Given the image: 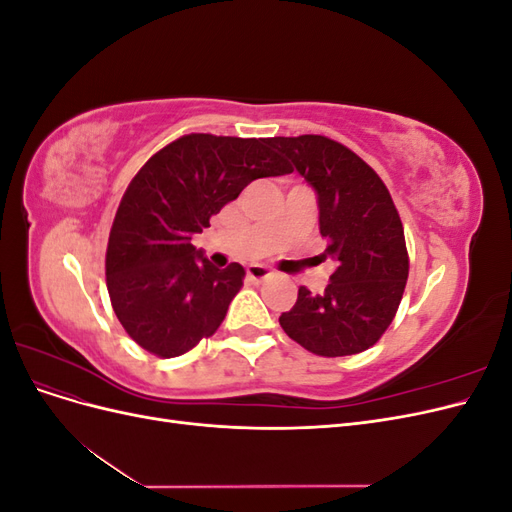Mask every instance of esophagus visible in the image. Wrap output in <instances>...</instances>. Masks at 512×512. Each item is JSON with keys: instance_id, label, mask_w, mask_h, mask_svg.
Masks as SVG:
<instances>
[{"instance_id": "1", "label": "esophagus", "mask_w": 512, "mask_h": 512, "mask_svg": "<svg viewBox=\"0 0 512 512\" xmlns=\"http://www.w3.org/2000/svg\"><path fill=\"white\" fill-rule=\"evenodd\" d=\"M269 275H271V271L267 267H262V265L247 267V277H250V280H254V282H265Z\"/></svg>"}]
</instances>
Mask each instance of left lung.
Here are the masks:
<instances>
[{"label":"left lung","mask_w":512,"mask_h":512,"mask_svg":"<svg viewBox=\"0 0 512 512\" xmlns=\"http://www.w3.org/2000/svg\"><path fill=\"white\" fill-rule=\"evenodd\" d=\"M271 145L318 194L322 258L335 262L329 286H305L280 316L294 342L318 356H348L374 346L404 297L408 250L393 198L376 170L327 136H275Z\"/></svg>","instance_id":"obj_1"}]
</instances>
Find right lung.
<instances>
[{"instance_id": "1", "label": "right lung", "mask_w": 512, "mask_h": 512, "mask_svg": "<svg viewBox=\"0 0 512 512\" xmlns=\"http://www.w3.org/2000/svg\"><path fill=\"white\" fill-rule=\"evenodd\" d=\"M286 173L271 138L213 134H185L138 170L106 247L108 297L138 346L173 359L218 331L245 271L211 265L192 235L254 179Z\"/></svg>"}]
</instances>
